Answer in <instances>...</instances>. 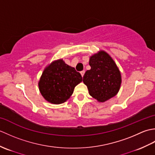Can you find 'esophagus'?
Here are the masks:
<instances>
[{
	"label": "esophagus",
	"mask_w": 155,
	"mask_h": 155,
	"mask_svg": "<svg viewBox=\"0 0 155 155\" xmlns=\"http://www.w3.org/2000/svg\"><path fill=\"white\" fill-rule=\"evenodd\" d=\"M84 72H85V71H82L81 72V74L82 77H83V76H84Z\"/></svg>",
	"instance_id": "esophagus-1"
}]
</instances>
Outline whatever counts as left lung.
<instances>
[{
    "label": "left lung",
    "mask_w": 155,
    "mask_h": 155,
    "mask_svg": "<svg viewBox=\"0 0 155 155\" xmlns=\"http://www.w3.org/2000/svg\"><path fill=\"white\" fill-rule=\"evenodd\" d=\"M89 65L91 68L84 73L83 83L91 96L104 103L117 95L122 78L113 58L104 51H99L90 57Z\"/></svg>",
    "instance_id": "8db88e82"
}]
</instances>
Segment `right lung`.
Wrapping results in <instances>:
<instances>
[{
    "instance_id": "right-lung-1",
    "label": "right lung",
    "mask_w": 155,
    "mask_h": 155,
    "mask_svg": "<svg viewBox=\"0 0 155 155\" xmlns=\"http://www.w3.org/2000/svg\"><path fill=\"white\" fill-rule=\"evenodd\" d=\"M82 81L79 72L61 58L52 61L45 67L38 84L40 93L46 101L59 104L71 97L74 87Z\"/></svg>"
}]
</instances>
